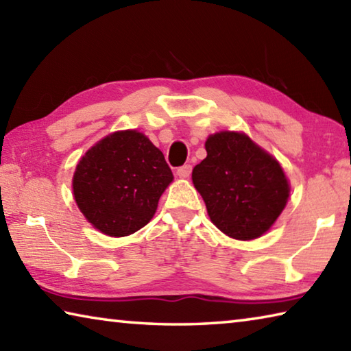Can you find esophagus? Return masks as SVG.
I'll return each instance as SVG.
<instances>
[{"label":"esophagus","instance_id":"obj_1","mask_svg":"<svg viewBox=\"0 0 351 351\" xmlns=\"http://www.w3.org/2000/svg\"><path fill=\"white\" fill-rule=\"evenodd\" d=\"M191 171H193L191 165H183L179 169H177V176H179L180 179H188V177L191 176Z\"/></svg>","mask_w":351,"mask_h":351}]
</instances>
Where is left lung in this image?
<instances>
[{"label":"left lung","mask_w":351,"mask_h":351,"mask_svg":"<svg viewBox=\"0 0 351 351\" xmlns=\"http://www.w3.org/2000/svg\"><path fill=\"white\" fill-rule=\"evenodd\" d=\"M205 147L208 156L194 166L193 182L211 222L239 241L262 236L290 194L278 160L239 132L214 134Z\"/></svg>","instance_id":"8db88e82"}]
</instances>
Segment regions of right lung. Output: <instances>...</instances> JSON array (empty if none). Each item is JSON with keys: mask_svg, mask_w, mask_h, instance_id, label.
I'll return each instance as SVG.
<instances>
[{"mask_svg": "<svg viewBox=\"0 0 351 351\" xmlns=\"http://www.w3.org/2000/svg\"><path fill=\"white\" fill-rule=\"evenodd\" d=\"M171 182L162 151L141 132L121 131L84 154L72 188L80 211L97 230L123 237L149 222Z\"/></svg>", "mask_w": 351, "mask_h": 351, "instance_id": "obj_1", "label": "right lung"}]
</instances>
